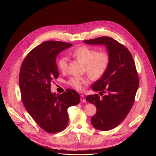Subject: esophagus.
<instances>
[{
    "mask_svg": "<svg viewBox=\"0 0 156 156\" xmlns=\"http://www.w3.org/2000/svg\"><path fill=\"white\" fill-rule=\"evenodd\" d=\"M80 99H81V101H82V102H86L85 98H84V96L83 95H82V94L80 96Z\"/></svg>",
    "mask_w": 156,
    "mask_h": 156,
    "instance_id": "esophagus-1",
    "label": "esophagus"
}]
</instances>
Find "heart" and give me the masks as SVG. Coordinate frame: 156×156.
Masks as SVG:
<instances>
[{
	"instance_id": "heart-1",
	"label": "heart",
	"mask_w": 156,
	"mask_h": 156,
	"mask_svg": "<svg viewBox=\"0 0 156 156\" xmlns=\"http://www.w3.org/2000/svg\"><path fill=\"white\" fill-rule=\"evenodd\" d=\"M70 54L85 65V70L94 79L99 78L105 73L110 63L109 55L106 52H98L96 49L86 46L80 47ZM68 62L69 58L66 56H62L58 60L57 65L61 72L67 70ZM88 82L87 78L74 76L69 79L68 84L75 90H81L83 86Z\"/></svg>"
}]
</instances>
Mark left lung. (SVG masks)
<instances>
[{
  "label": "left lung",
  "mask_w": 156,
  "mask_h": 156,
  "mask_svg": "<svg viewBox=\"0 0 156 156\" xmlns=\"http://www.w3.org/2000/svg\"><path fill=\"white\" fill-rule=\"evenodd\" d=\"M88 44H101L107 48L110 63L101 78L92 86L98 94L88 95L86 100L96 105L91 117L96 129L108 131L117 126L127 116L134 104L139 78L134 60L128 49L112 37L103 36L85 40Z\"/></svg>",
  "instance_id": "8db88e82"
}]
</instances>
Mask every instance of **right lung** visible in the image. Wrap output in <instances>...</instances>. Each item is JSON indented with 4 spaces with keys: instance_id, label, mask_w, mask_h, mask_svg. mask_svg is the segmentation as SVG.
I'll use <instances>...</instances> for the list:
<instances>
[{
    "instance_id": "1",
    "label": "right lung",
    "mask_w": 156,
    "mask_h": 156,
    "mask_svg": "<svg viewBox=\"0 0 156 156\" xmlns=\"http://www.w3.org/2000/svg\"><path fill=\"white\" fill-rule=\"evenodd\" d=\"M72 45L61 41L44 42L29 52L21 66L19 84L23 104L36 123L49 133L66 127L68 108L80 101L75 90L67 89L61 94L51 91V84L58 76L56 57Z\"/></svg>"
}]
</instances>
